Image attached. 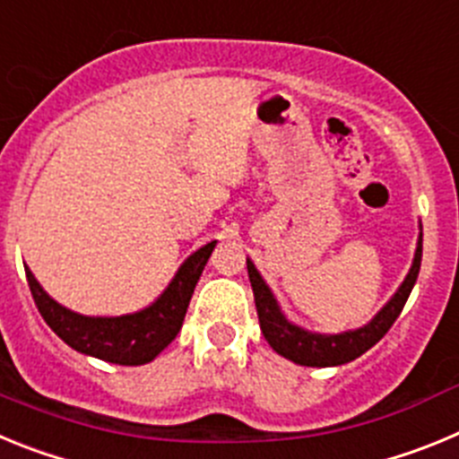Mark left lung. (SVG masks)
<instances>
[{"label": "left lung", "mask_w": 459, "mask_h": 459, "mask_svg": "<svg viewBox=\"0 0 459 459\" xmlns=\"http://www.w3.org/2000/svg\"><path fill=\"white\" fill-rule=\"evenodd\" d=\"M420 257H423V227H420L419 232V243H416L411 269H409L407 278L403 280V285L397 287L395 294L391 296V301L381 307L366 326L342 331V333H315V331H307V328L290 322L285 317V312L280 310L278 299L273 296L271 287L266 285V280L255 269L253 262L246 259L248 262L250 285H253L255 294V306H257L259 328H262L266 342L273 347V351L294 360L299 366H344V363L359 359L360 354H366L370 347H375L388 333L393 322L400 317V312H403L404 303H407L409 294H411L413 285H416V278H419Z\"/></svg>", "instance_id": "obj_1"}]
</instances>
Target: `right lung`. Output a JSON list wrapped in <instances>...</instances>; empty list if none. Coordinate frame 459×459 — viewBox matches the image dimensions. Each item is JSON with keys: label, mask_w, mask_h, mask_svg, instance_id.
Masks as SVG:
<instances>
[{"label": "right lung", "mask_w": 459, "mask_h": 459, "mask_svg": "<svg viewBox=\"0 0 459 459\" xmlns=\"http://www.w3.org/2000/svg\"><path fill=\"white\" fill-rule=\"evenodd\" d=\"M213 248L216 241L195 250L152 306L119 317H89L68 310L40 287L30 266H24V273L40 317L68 347L117 366H144L152 363L181 331L190 296Z\"/></svg>", "instance_id": "obj_1"}]
</instances>
